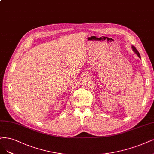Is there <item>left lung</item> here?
<instances>
[{
    "mask_svg": "<svg viewBox=\"0 0 154 154\" xmlns=\"http://www.w3.org/2000/svg\"><path fill=\"white\" fill-rule=\"evenodd\" d=\"M132 50H133V51H134L136 53V54L137 55V56H138V57L140 58L141 57H140V53L138 52V51L137 50V49L136 48V47H135V46H132Z\"/></svg>",
    "mask_w": 154,
    "mask_h": 154,
    "instance_id": "left-lung-1",
    "label": "left lung"
}]
</instances>
